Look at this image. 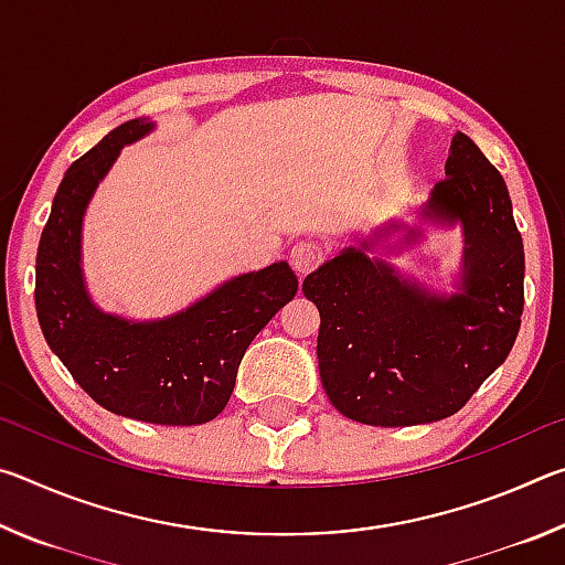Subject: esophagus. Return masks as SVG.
<instances>
[{
	"label": "esophagus",
	"mask_w": 565,
	"mask_h": 565,
	"mask_svg": "<svg viewBox=\"0 0 565 565\" xmlns=\"http://www.w3.org/2000/svg\"><path fill=\"white\" fill-rule=\"evenodd\" d=\"M327 256V248L319 242H311V238H303V242H296L291 246V266L299 276L311 274Z\"/></svg>",
	"instance_id": "34e87169"
}]
</instances>
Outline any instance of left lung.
Here are the masks:
<instances>
[{"mask_svg":"<svg viewBox=\"0 0 565 565\" xmlns=\"http://www.w3.org/2000/svg\"><path fill=\"white\" fill-rule=\"evenodd\" d=\"M426 214L466 228L463 294L431 296L363 248L341 252L301 286L321 313V384L331 404L361 424L454 416L519 337L523 238L501 171L461 131Z\"/></svg>","mask_w":565,"mask_h":565,"instance_id":"obj_1","label":"left lung"}]
</instances>
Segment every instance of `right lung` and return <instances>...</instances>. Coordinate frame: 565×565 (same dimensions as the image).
<instances>
[{
  "instance_id": "add662e5",
  "label": "right lung",
  "mask_w": 565,
  "mask_h": 565,
  "mask_svg": "<svg viewBox=\"0 0 565 565\" xmlns=\"http://www.w3.org/2000/svg\"><path fill=\"white\" fill-rule=\"evenodd\" d=\"M149 129L145 119L121 124L66 169L36 248L34 303L50 349L99 406L147 424L196 426L222 414L248 343L294 299L299 279L279 262L164 321L102 313L82 281V214L119 149Z\"/></svg>"
}]
</instances>
